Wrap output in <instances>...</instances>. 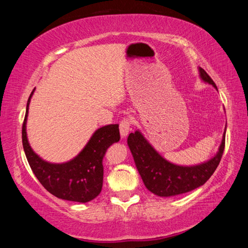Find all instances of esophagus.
<instances>
[{"mask_svg":"<svg viewBox=\"0 0 248 248\" xmlns=\"http://www.w3.org/2000/svg\"><path fill=\"white\" fill-rule=\"evenodd\" d=\"M130 125H131V123H130V120L128 118H124L123 121H121L120 124H119L121 138H125L128 136L129 130H130Z\"/></svg>","mask_w":248,"mask_h":248,"instance_id":"obj_1","label":"esophagus"}]
</instances>
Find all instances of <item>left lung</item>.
<instances>
[{"label":"left lung","mask_w":248,"mask_h":248,"mask_svg":"<svg viewBox=\"0 0 248 248\" xmlns=\"http://www.w3.org/2000/svg\"><path fill=\"white\" fill-rule=\"evenodd\" d=\"M199 75L204 83L211 84L217 91L215 82L203 69L199 68ZM224 144L225 130L219 151L215 156L201 164L183 166L170 163L163 157L139 130L130 133L128 137L129 149L145 187L159 197L182 195L202 186L219 165Z\"/></svg>","instance_id":"obj_1"}]
</instances>
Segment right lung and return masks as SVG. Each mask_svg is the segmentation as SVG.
Returning a JSON list of instances; mask_svg holds the SVG:
<instances>
[{
	"mask_svg": "<svg viewBox=\"0 0 248 248\" xmlns=\"http://www.w3.org/2000/svg\"><path fill=\"white\" fill-rule=\"evenodd\" d=\"M35 89L29 96L25 115L22 138L25 154L40 184L57 198L89 202L102 191L103 158L107 149L120 140L119 125L108 124L96 130L84 149L74 158L64 163H50L33 152L26 132L28 108Z\"/></svg>",
	"mask_w": 248,
	"mask_h": 248,
	"instance_id": "obj_1",
	"label": "right lung"
}]
</instances>
